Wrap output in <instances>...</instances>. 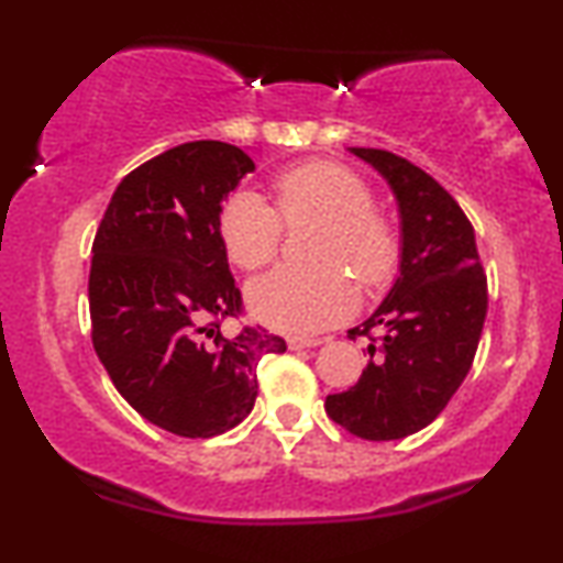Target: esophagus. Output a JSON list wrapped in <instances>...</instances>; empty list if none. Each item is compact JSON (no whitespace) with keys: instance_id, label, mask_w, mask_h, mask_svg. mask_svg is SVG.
Segmentation results:
<instances>
[{"instance_id":"esophagus-1","label":"esophagus","mask_w":563,"mask_h":563,"mask_svg":"<svg viewBox=\"0 0 563 563\" xmlns=\"http://www.w3.org/2000/svg\"><path fill=\"white\" fill-rule=\"evenodd\" d=\"M320 338H289V349L291 351H302V349H314L320 345Z\"/></svg>"}]
</instances>
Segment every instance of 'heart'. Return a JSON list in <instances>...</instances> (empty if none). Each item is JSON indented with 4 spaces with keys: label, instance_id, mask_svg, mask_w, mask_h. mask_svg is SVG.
Listing matches in <instances>:
<instances>
[{
    "label": "heart",
    "instance_id": "1",
    "mask_svg": "<svg viewBox=\"0 0 563 563\" xmlns=\"http://www.w3.org/2000/svg\"><path fill=\"white\" fill-rule=\"evenodd\" d=\"M318 220L307 256L314 264H284L249 287L251 312L282 333L310 335L353 310V289L384 287L399 264V233L387 212L372 205L364 176L345 164L310 158L276 174L274 207L241 189L220 212V235L235 266L256 272L276 256L285 225Z\"/></svg>",
    "mask_w": 563,
    "mask_h": 563
}]
</instances>
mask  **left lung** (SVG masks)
I'll list each match as a JSON object with an SVG mask.
<instances>
[{
	"instance_id": "1",
	"label": "left lung",
	"mask_w": 563,
	"mask_h": 563,
	"mask_svg": "<svg viewBox=\"0 0 563 563\" xmlns=\"http://www.w3.org/2000/svg\"><path fill=\"white\" fill-rule=\"evenodd\" d=\"M351 151L395 191L402 264L387 299L349 330L372 341V361L349 391L328 395L325 412L364 441H397L430 426L466 379L487 318V274L472 222L433 176L391 151Z\"/></svg>"
}]
</instances>
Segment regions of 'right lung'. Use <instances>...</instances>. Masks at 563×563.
<instances>
[{"mask_svg": "<svg viewBox=\"0 0 563 563\" xmlns=\"http://www.w3.org/2000/svg\"><path fill=\"white\" fill-rule=\"evenodd\" d=\"M220 141L176 145L130 172L91 245V343L137 415L181 438L235 428L258 395L256 366L284 338L245 325L243 297L220 235L222 199L253 172Z\"/></svg>", "mask_w": 563, "mask_h": 563, "instance_id": "add662e5", "label": "right lung"}]
</instances>
